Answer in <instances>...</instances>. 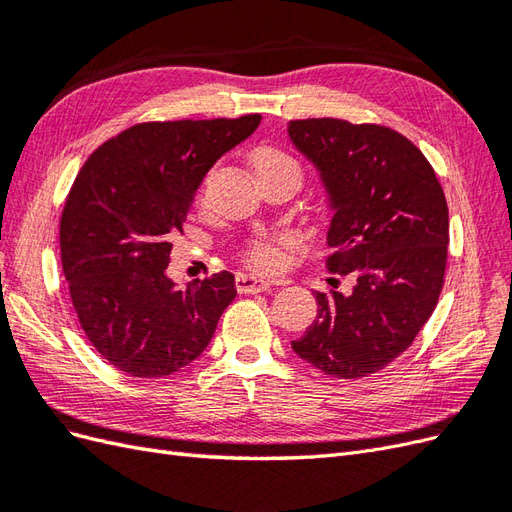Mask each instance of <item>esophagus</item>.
Here are the masks:
<instances>
[{
  "label": "esophagus",
  "instance_id": "34e87169",
  "mask_svg": "<svg viewBox=\"0 0 512 512\" xmlns=\"http://www.w3.org/2000/svg\"><path fill=\"white\" fill-rule=\"evenodd\" d=\"M235 286L241 294H256L262 290H269L271 282L265 280V277H252V275H237Z\"/></svg>",
  "mask_w": 512,
  "mask_h": 512
}]
</instances>
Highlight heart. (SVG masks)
<instances>
[{
	"label": "heart",
	"instance_id": "heart-1",
	"mask_svg": "<svg viewBox=\"0 0 512 512\" xmlns=\"http://www.w3.org/2000/svg\"><path fill=\"white\" fill-rule=\"evenodd\" d=\"M250 166L256 181L260 183V188L273 179L290 177L297 183H301V177H303L299 160L277 145H258L256 149H252ZM211 179H213V170H209V173L203 177V181L198 183L196 194H194V205L198 209H203L207 205ZM243 262L256 271H273L275 267H280L282 262V241H269V239L250 241L243 250Z\"/></svg>",
	"mask_w": 512,
	"mask_h": 512
}]
</instances>
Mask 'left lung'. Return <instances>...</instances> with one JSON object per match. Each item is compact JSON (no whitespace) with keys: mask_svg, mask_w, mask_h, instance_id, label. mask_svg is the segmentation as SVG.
I'll list each match as a JSON object with an SVG mask.
<instances>
[{"mask_svg":"<svg viewBox=\"0 0 512 512\" xmlns=\"http://www.w3.org/2000/svg\"><path fill=\"white\" fill-rule=\"evenodd\" d=\"M331 196L327 269L350 294L316 292L318 314L292 350L342 380L384 369L408 350L444 286L448 207L436 170L412 141L378 123L290 121Z\"/></svg>","mask_w":512,"mask_h":512,"instance_id":"8db88e82","label":"left lung"}]
</instances>
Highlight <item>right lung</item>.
Instances as JSON below:
<instances>
[{
  "instance_id": "1",
  "label": "right lung",
  "mask_w": 512,
  "mask_h": 512,
  "mask_svg": "<svg viewBox=\"0 0 512 512\" xmlns=\"http://www.w3.org/2000/svg\"><path fill=\"white\" fill-rule=\"evenodd\" d=\"M260 123L145 121L108 138L76 175L59 220L61 269L81 329L132 378H164L198 359L235 299V277L177 288L166 277L207 170Z\"/></svg>"
}]
</instances>
